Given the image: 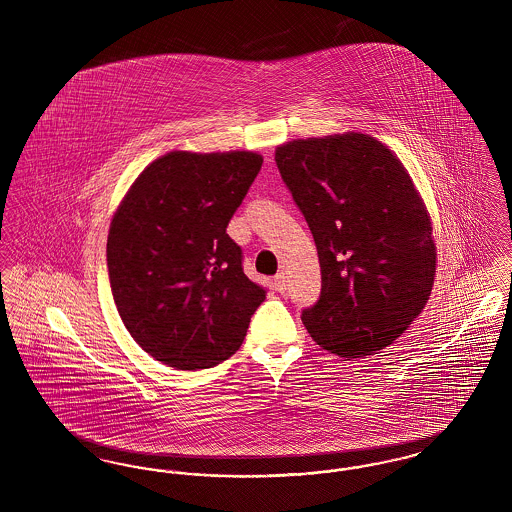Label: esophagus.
Segmentation results:
<instances>
[{"mask_svg": "<svg viewBox=\"0 0 512 512\" xmlns=\"http://www.w3.org/2000/svg\"><path fill=\"white\" fill-rule=\"evenodd\" d=\"M274 288H276V292H286L288 284H286V274H284V272H278V274L274 276Z\"/></svg>", "mask_w": 512, "mask_h": 512, "instance_id": "obj_1", "label": "esophagus"}]
</instances>
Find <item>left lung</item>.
<instances>
[{
    "instance_id": "8db88e82",
    "label": "left lung",
    "mask_w": 512,
    "mask_h": 512,
    "mask_svg": "<svg viewBox=\"0 0 512 512\" xmlns=\"http://www.w3.org/2000/svg\"><path fill=\"white\" fill-rule=\"evenodd\" d=\"M276 167L315 238L322 288L301 320L320 347L357 359L397 340L424 309L436 245L413 180L366 134L293 140Z\"/></svg>"
}]
</instances>
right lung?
Instances as JSON below:
<instances>
[{
    "label": "right lung",
    "mask_w": 512,
    "mask_h": 512,
    "mask_svg": "<svg viewBox=\"0 0 512 512\" xmlns=\"http://www.w3.org/2000/svg\"><path fill=\"white\" fill-rule=\"evenodd\" d=\"M251 151L182 153L153 161L111 222L107 270L136 343L180 370L232 357L267 288L244 274L226 226L261 171Z\"/></svg>",
    "instance_id": "add662e5"
}]
</instances>
